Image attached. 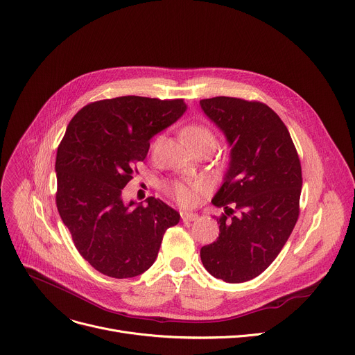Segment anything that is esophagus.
<instances>
[{
    "mask_svg": "<svg viewBox=\"0 0 355 355\" xmlns=\"http://www.w3.org/2000/svg\"><path fill=\"white\" fill-rule=\"evenodd\" d=\"M180 217H182V220L183 222H195V220H198V213H193V211H182L180 213Z\"/></svg>",
    "mask_w": 355,
    "mask_h": 355,
    "instance_id": "obj_1",
    "label": "esophagus"
}]
</instances>
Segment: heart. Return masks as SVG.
Returning a JSON list of instances; mask_svg holds the SVG:
<instances>
[{
    "label": "heart",
    "instance_id": "obj_1",
    "mask_svg": "<svg viewBox=\"0 0 355 355\" xmlns=\"http://www.w3.org/2000/svg\"><path fill=\"white\" fill-rule=\"evenodd\" d=\"M184 138L189 144H193L203 139L213 141L211 130L200 123L190 125L183 130ZM159 144V139L155 141L152 148L155 149ZM206 189V182L203 179H195V180H172L165 184V192L172 196L178 203L182 206H192L198 202L199 195Z\"/></svg>",
    "mask_w": 355,
    "mask_h": 355
}]
</instances>
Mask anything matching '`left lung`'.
<instances>
[{
  "instance_id": "obj_1",
  "label": "left lung",
  "mask_w": 355,
  "mask_h": 355,
  "mask_svg": "<svg viewBox=\"0 0 355 355\" xmlns=\"http://www.w3.org/2000/svg\"><path fill=\"white\" fill-rule=\"evenodd\" d=\"M203 112L226 135L229 171L211 200L219 237L200 249L205 268L226 283L249 282L275 261L300 214L302 165L287 126L263 102L216 96Z\"/></svg>"
}]
</instances>
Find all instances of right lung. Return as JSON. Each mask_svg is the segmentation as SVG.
I'll use <instances>...</instances> for the list:
<instances>
[{
    "label": "right lung",
    "mask_w": 355,
    "mask_h": 355,
    "mask_svg": "<svg viewBox=\"0 0 355 355\" xmlns=\"http://www.w3.org/2000/svg\"><path fill=\"white\" fill-rule=\"evenodd\" d=\"M186 111L183 99L119 96L91 102L71 119L57 152V207L73 244L95 270L129 279L156 260L180 214L160 199L125 205L122 190L138 172L153 135Z\"/></svg>",
    "instance_id": "obj_1"
}]
</instances>
